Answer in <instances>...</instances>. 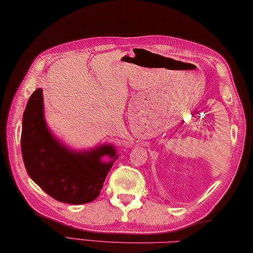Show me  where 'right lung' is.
I'll return each mask as SVG.
<instances>
[{"label":"right lung","instance_id":"obj_1","mask_svg":"<svg viewBox=\"0 0 253 253\" xmlns=\"http://www.w3.org/2000/svg\"><path fill=\"white\" fill-rule=\"evenodd\" d=\"M21 147L30 177L50 197L71 205L94 201L119 157L112 144L74 150L61 142L46 123L41 88L32 93L24 111ZM103 156L109 161H102Z\"/></svg>","mask_w":253,"mask_h":253}]
</instances>
